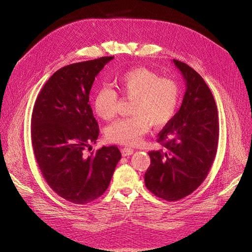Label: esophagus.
Here are the masks:
<instances>
[{"label":"esophagus","mask_w":252,"mask_h":252,"mask_svg":"<svg viewBox=\"0 0 252 252\" xmlns=\"http://www.w3.org/2000/svg\"><path fill=\"white\" fill-rule=\"evenodd\" d=\"M133 153V150L132 149H130V148H123L122 149V154H123V156H129V155H131Z\"/></svg>","instance_id":"obj_1"}]
</instances>
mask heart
<instances>
[{"mask_svg":"<svg viewBox=\"0 0 252 252\" xmlns=\"http://www.w3.org/2000/svg\"><path fill=\"white\" fill-rule=\"evenodd\" d=\"M117 92L131 100V116L121 119L107 126L106 139L115 144L135 146L148 131L150 124L159 127L174 116L180 100V88L171 80L161 78L146 68H133L115 81ZM97 116L109 121L116 114L117 93L109 87L99 88L92 99Z\"/></svg>","mask_w":252,"mask_h":252,"instance_id":"obj_1","label":"heart"}]
</instances>
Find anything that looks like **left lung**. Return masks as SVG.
I'll return each mask as SVG.
<instances>
[{
    "instance_id": "1",
    "label": "left lung",
    "mask_w": 252,
    "mask_h": 252,
    "mask_svg": "<svg viewBox=\"0 0 252 252\" xmlns=\"http://www.w3.org/2000/svg\"><path fill=\"white\" fill-rule=\"evenodd\" d=\"M186 80L187 91L177 113L158 133L162 150L151 151L145 173L147 189L168 202L193 192L209 174L219 141L214 96L191 66L173 60Z\"/></svg>"
}]
</instances>
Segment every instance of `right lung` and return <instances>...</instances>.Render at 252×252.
<instances>
[{"label":"right lung","mask_w":252,"mask_h":252,"mask_svg":"<svg viewBox=\"0 0 252 252\" xmlns=\"http://www.w3.org/2000/svg\"><path fill=\"white\" fill-rule=\"evenodd\" d=\"M112 59L63 66L44 84L33 107L31 143L35 161L49 188L73 204L85 205L101 196L122 158L116 146L86 153L99 136L89 104L90 90L95 77Z\"/></svg>","instance_id":"add662e5"}]
</instances>
